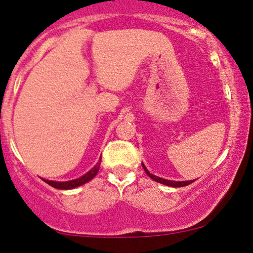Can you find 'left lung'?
Masks as SVG:
<instances>
[{"mask_svg":"<svg viewBox=\"0 0 253 253\" xmlns=\"http://www.w3.org/2000/svg\"><path fill=\"white\" fill-rule=\"evenodd\" d=\"M143 166L144 170L146 174L150 176V177L153 179V181L158 182V183H161V184H165V185H168V186H172V188H181V186H185V185H189L191 184L192 182H195V179H191V181H182V182H176V181H170V179H165V178H161V177H158V176H155L153 174H151L150 171L147 170V168L145 167L144 164H141Z\"/></svg>","mask_w":253,"mask_h":253,"instance_id":"left-lung-1","label":"left lung"}]
</instances>
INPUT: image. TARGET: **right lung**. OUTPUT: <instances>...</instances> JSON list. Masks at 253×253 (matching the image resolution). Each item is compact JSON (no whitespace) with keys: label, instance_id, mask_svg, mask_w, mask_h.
Listing matches in <instances>:
<instances>
[{"label":"right lung","instance_id":"right-lung-1","mask_svg":"<svg viewBox=\"0 0 253 253\" xmlns=\"http://www.w3.org/2000/svg\"><path fill=\"white\" fill-rule=\"evenodd\" d=\"M100 164H101V158H100V160L98 161V164H96L94 167L91 169V170L86 172L85 175L81 176V177H79V178L71 179V181L56 182V181H49V179H44V178H42V179L47 183V184H49L50 186H53V188H55V189H58V190H71V189L78 188V186L85 184V183H87V182L91 181L93 177H95V175L98 174V171H99V169H100Z\"/></svg>","mask_w":253,"mask_h":253}]
</instances>
